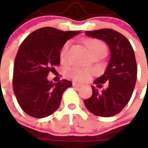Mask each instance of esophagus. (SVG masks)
Listing matches in <instances>:
<instances>
[{
    "mask_svg": "<svg viewBox=\"0 0 148 148\" xmlns=\"http://www.w3.org/2000/svg\"><path fill=\"white\" fill-rule=\"evenodd\" d=\"M72 85H73V86H77V87H79V86H82V84H80V83H77V82H72Z\"/></svg>",
    "mask_w": 148,
    "mask_h": 148,
    "instance_id": "1",
    "label": "esophagus"
}]
</instances>
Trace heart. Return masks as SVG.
Here are the masks:
<instances>
[{
	"label": "heart",
	"instance_id": "b5f03b06",
	"mask_svg": "<svg viewBox=\"0 0 148 148\" xmlns=\"http://www.w3.org/2000/svg\"><path fill=\"white\" fill-rule=\"evenodd\" d=\"M86 44L90 50V53L93 54L99 51L107 52V47L105 43L98 39H88L86 41ZM69 50V43H66L60 50V59L62 61H66ZM68 76L77 82H86L91 76V71L87 69L74 67L70 69L67 72Z\"/></svg>",
	"mask_w": 148,
	"mask_h": 148
}]
</instances>
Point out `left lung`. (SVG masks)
I'll return each mask as SVG.
<instances>
[{
    "mask_svg": "<svg viewBox=\"0 0 148 148\" xmlns=\"http://www.w3.org/2000/svg\"><path fill=\"white\" fill-rule=\"evenodd\" d=\"M86 34L106 42L111 57L104 75L94 82L99 88L106 82L107 88L99 91L91 86L92 95L84 99V104L96 116H114L125 107L134 92L138 71L134 49L127 38L111 29L86 31Z\"/></svg>",
    "mask_w": 148,
    "mask_h": 148,
    "instance_id": "obj_1",
    "label": "left lung"
}]
</instances>
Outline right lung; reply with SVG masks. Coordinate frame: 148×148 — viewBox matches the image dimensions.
Listing matches in <instances>:
<instances>
[{"label":"right lung","instance_id":"obj_1","mask_svg":"<svg viewBox=\"0 0 148 148\" xmlns=\"http://www.w3.org/2000/svg\"><path fill=\"white\" fill-rule=\"evenodd\" d=\"M79 31H62L43 27L32 32L20 44L14 63L13 90L20 108L27 114L41 119L59 107L67 80L49 82V71L60 64V50Z\"/></svg>","mask_w":148,"mask_h":148}]
</instances>
